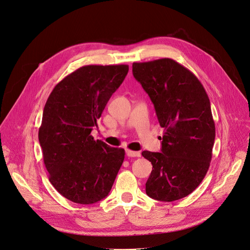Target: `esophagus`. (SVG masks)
<instances>
[{
	"label": "esophagus",
	"mask_w": 250,
	"mask_h": 250,
	"mask_svg": "<svg viewBox=\"0 0 250 250\" xmlns=\"http://www.w3.org/2000/svg\"><path fill=\"white\" fill-rule=\"evenodd\" d=\"M125 153L128 157H140L141 153L138 151H132V150H126Z\"/></svg>",
	"instance_id": "1"
}]
</instances>
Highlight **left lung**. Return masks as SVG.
I'll use <instances>...</instances> for the list:
<instances>
[{"mask_svg": "<svg viewBox=\"0 0 250 250\" xmlns=\"http://www.w3.org/2000/svg\"><path fill=\"white\" fill-rule=\"evenodd\" d=\"M133 74L165 128L161 152H142L152 164L146 194L179 200L200 185L210 165L215 125L208 96L196 75L169 58L134 62Z\"/></svg>", "mask_w": 250, "mask_h": 250, "instance_id": "obj_1", "label": "left lung"}]
</instances>
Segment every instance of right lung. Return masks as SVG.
Instances as JSON below:
<instances>
[{
    "mask_svg": "<svg viewBox=\"0 0 250 250\" xmlns=\"http://www.w3.org/2000/svg\"><path fill=\"white\" fill-rule=\"evenodd\" d=\"M128 65H85L51 92L42 112L39 141L49 181L63 197L92 204L110 192L125 150L94 140L97 125Z\"/></svg>",
    "mask_w": 250,
    "mask_h": 250,
    "instance_id": "right-lung-1",
    "label": "right lung"
}]
</instances>
